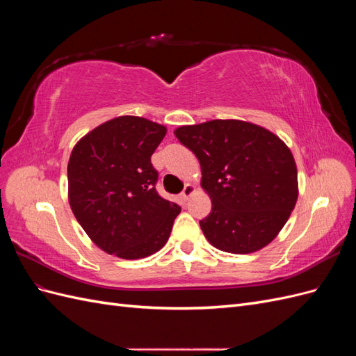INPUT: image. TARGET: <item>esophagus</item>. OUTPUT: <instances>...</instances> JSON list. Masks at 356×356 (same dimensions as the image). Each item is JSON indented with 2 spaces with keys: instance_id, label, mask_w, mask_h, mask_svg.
<instances>
[{
  "instance_id": "esophagus-1",
  "label": "esophagus",
  "mask_w": 356,
  "mask_h": 356,
  "mask_svg": "<svg viewBox=\"0 0 356 356\" xmlns=\"http://www.w3.org/2000/svg\"><path fill=\"white\" fill-rule=\"evenodd\" d=\"M195 191H196L195 186H191V184H186L184 190H182V193H181V197H182V200H188V199L191 197L193 193H195Z\"/></svg>"
}]
</instances>
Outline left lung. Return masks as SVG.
Wrapping results in <instances>:
<instances>
[{
  "label": "left lung",
  "mask_w": 356,
  "mask_h": 356,
  "mask_svg": "<svg viewBox=\"0 0 356 356\" xmlns=\"http://www.w3.org/2000/svg\"><path fill=\"white\" fill-rule=\"evenodd\" d=\"M175 136L196 154L212 211L200 221L220 251L251 254L282 230L298 197L291 149L267 129L242 120L179 126Z\"/></svg>",
  "instance_id": "1"
}]
</instances>
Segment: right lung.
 Returning a JSON list of instances; mask_svg holds the SVG:
<instances>
[{
    "label": "right lung",
    "instance_id": "add662e5",
    "mask_svg": "<svg viewBox=\"0 0 356 356\" xmlns=\"http://www.w3.org/2000/svg\"><path fill=\"white\" fill-rule=\"evenodd\" d=\"M163 124L120 115L95 127L72 148L68 161L70 207L92 242L106 254L139 260L168 242L181 212L159 196L152 154Z\"/></svg>",
    "mask_w": 356,
    "mask_h": 356
}]
</instances>
